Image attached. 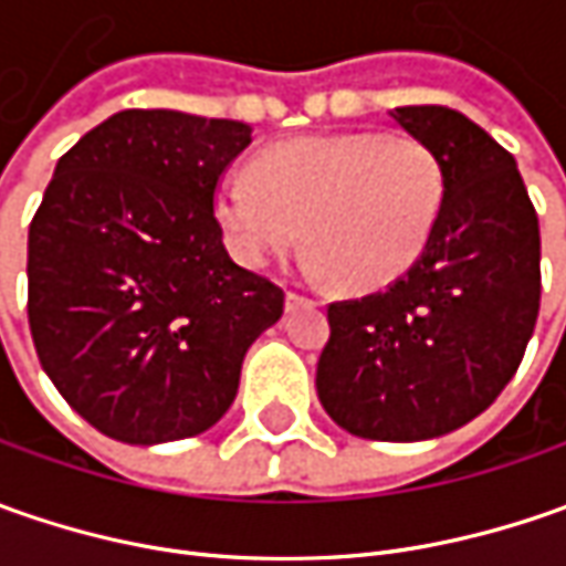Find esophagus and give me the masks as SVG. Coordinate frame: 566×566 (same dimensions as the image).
Listing matches in <instances>:
<instances>
[{
  "label": "esophagus",
  "instance_id": "34e87169",
  "mask_svg": "<svg viewBox=\"0 0 566 566\" xmlns=\"http://www.w3.org/2000/svg\"><path fill=\"white\" fill-rule=\"evenodd\" d=\"M315 302L312 298H305V295L298 293H286V312L293 315V312H298V308H312Z\"/></svg>",
  "mask_w": 566,
  "mask_h": 566
}]
</instances>
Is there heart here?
I'll return each instance as SVG.
<instances>
[{"label": "heart", "mask_w": 566, "mask_h": 566, "mask_svg": "<svg viewBox=\"0 0 566 566\" xmlns=\"http://www.w3.org/2000/svg\"><path fill=\"white\" fill-rule=\"evenodd\" d=\"M444 207V166L409 135L346 132L280 144L254 172H229L217 220L229 251L261 268L298 245L308 223V271L375 290L409 271Z\"/></svg>", "instance_id": "heart-1"}]
</instances>
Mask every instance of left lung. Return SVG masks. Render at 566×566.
<instances>
[{
    "label": "left lung",
    "mask_w": 566,
    "mask_h": 566,
    "mask_svg": "<svg viewBox=\"0 0 566 566\" xmlns=\"http://www.w3.org/2000/svg\"><path fill=\"white\" fill-rule=\"evenodd\" d=\"M394 122L444 166L422 258L387 290L334 302L317 400L368 441H428L482 416L520 368L538 317V217L516 160L447 106Z\"/></svg>",
    "instance_id": "obj_1"
}]
</instances>
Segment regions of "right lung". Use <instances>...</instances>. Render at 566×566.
<instances>
[{"label": "right lung", "mask_w": 566, "mask_h": 566, "mask_svg": "<svg viewBox=\"0 0 566 566\" xmlns=\"http://www.w3.org/2000/svg\"><path fill=\"white\" fill-rule=\"evenodd\" d=\"M251 125L122 109L55 164L28 235V317L55 390L122 444L182 441L235 400L283 290L239 268L213 217Z\"/></svg>", "instance_id": "obj_1"}]
</instances>
